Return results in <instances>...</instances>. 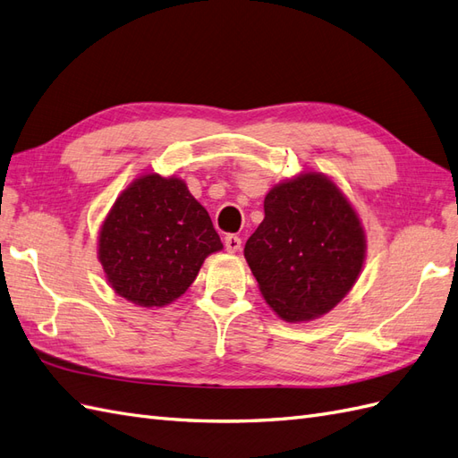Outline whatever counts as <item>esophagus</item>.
<instances>
[{"instance_id": "34e87169", "label": "esophagus", "mask_w": 458, "mask_h": 458, "mask_svg": "<svg viewBox=\"0 0 458 458\" xmlns=\"http://www.w3.org/2000/svg\"><path fill=\"white\" fill-rule=\"evenodd\" d=\"M225 245H226V251L236 253L242 248V240L236 236V233H226V236H225Z\"/></svg>"}]
</instances>
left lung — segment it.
Returning a JSON list of instances; mask_svg holds the SVG:
<instances>
[{
    "label": "left lung",
    "mask_w": 458,
    "mask_h": 458,
    "mask_svg": "<svg viewBox=\"0 0 458 458\" xmlns=\"http://www.w3.org/2000/svg\"><path fill=\"white\" fill-rule=\"evenodd\" d=\"M243 253L268 306L286 321H308L354 286L366 238L338 187L310 172L267 193L265 218Z\"/></svg>",
    "instance_id": "left-lung-1"
}]
</instances>
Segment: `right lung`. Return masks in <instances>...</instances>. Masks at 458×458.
Returning <instances> with one entry per match:
<instances>
[{"label":"right lung","instance_id":"1","mask_svg":"<svg viewBox=\"0 0 458 458\" xmlns=\"http://www.w3.org/2000/svg\"><path fill=\"white\" fill-rule=\"evenodd\" d=\"M98 245L112 288L143 308L180 298L205 257L222 250L208 213L187 185L158 174L143 175L117 197Z\"/></svg>","mask_w":458,"mask_h":458}]
</instances>
